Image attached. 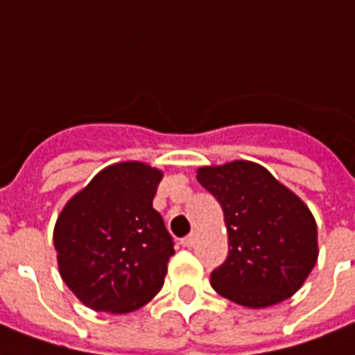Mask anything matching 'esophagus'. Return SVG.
Segmentation results:
<instances>
[{"label": "esophagus", "mask_w": 355, "mask_h": 355, "mask_svg": "<svg viewBox=\"0 0 355 355\" xmlns=\"http://www.w3.org/2000/svg\"><path fill=\"white\" fill-rule=\"evenodd\" d=\"M181 244H183L185 248H192V246L196 244V233H191V235H187L185 239H181Z\"/></svg>", "instance_id": "34e87169"}]
</instances>
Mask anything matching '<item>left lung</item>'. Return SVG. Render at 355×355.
I'll use <instances>...</instances> for the list:
<instances>
[{
  "mask_svg": "<svg viewBox=\"0 0 355 355\" xmlns=\"http://www.w3.org/2000/svg\"><path fill=\"white\" fill-rule=\"evenodd\" d=\"M196 178L222 205L230 241L226 261L211 272V287L252 309L291 298L318 257L309 207L252 161L202 166Z\"/></svg>",
  "mask_w": 355,
  "mask_h": 355,
  "instance_id": "8db88e82",
  "label": "left lung"
}]
</instances>
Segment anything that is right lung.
<instances>
[{
    "mask_svg": "<svg viewBox=\"0 0 355 355\" xmlns=\"http://www.w3.org/2000/svg\"><path fill=\"white\" fill-rule=\"evenodd\" d=\"M161 180L146 163L111 164L60 211L53 230L60 277L90 309L131 313L163 287L174 241L153 209Z\"/></svg>",
    "mask_w": 355,
    "mask_h": 355,
    "instance_id": "1",
    "label": "right lung"
}]
</instances>
